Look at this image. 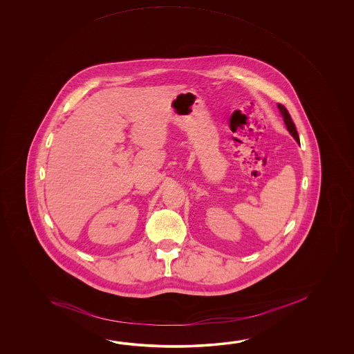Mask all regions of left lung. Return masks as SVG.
Returning <instances> with one entry per match:
<instances>
[{"instance_id": "1", "label": "left lung", "mask_w": 354, "mask_h": 354, "mask_svg": "<svg viewBox=\"0 0 354 354\" xmlns=\"http://www.w3.org/2000/svg\"><path fill=\"white\" fill-rule=\"evenodd\" d=\"M279 110L282 113V116H283V121H285V124H286L287 130L292 134L295 139H296V142L297 143H300V139H299V134H297V131H296V127H295L294 121L291 119V116H290V113L287 111L286 107L283 105H281L279 104Z\"/></svg>"}]
</instances>
